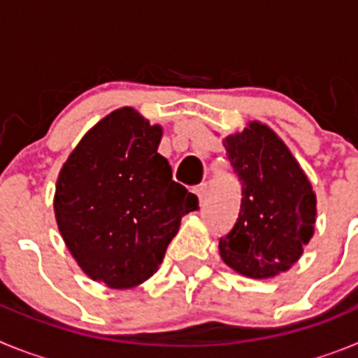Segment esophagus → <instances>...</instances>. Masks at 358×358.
I'll return each mask as SVG.
<instances>
[{
	"label": "esophagus",
	"mask_w": 358,
	"mask_h": 358,
	"mask_svg": "<svg viewBox=\"0 0 358 358\" xmlns=\"http://www.w3.org/2000/svg\"><path fill=\"white\" fill-rule=\"evenodd\" d=\"M194 194L197 195L199 197V202H204V199H206V195H208V185H199V186H195L194 188Z\"/></svg>",
	"instance_id": "esophagus-1"
}]
</instances>
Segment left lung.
<instances>
[{
  "label": "left lung",
  "instance_id": "1",
  "mask_svg": "<svg viewBox=\"0 0 358 358\" xmlns=\"http://www.w3.org/2000/svg\"><path fill=\"white\" fill-rule=\"evenodd\" d=\"M222 143L242 186V201L218 251L238 274L273 278L299 260L314 235V189L289 147L264 123L251 122Z\"/></svg>",
  "mask_w": 358,
  "mask_h": 358
}]
</instances>
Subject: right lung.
<instances>
[{"label": "right lung", "mask_w": 358, "mask_h": 358, "mask_svg": "<svg viewBox=\"0 0 358 358\" xmlns=\"http://www.w3.org/2000/svg\"><path fill=\"white\" fill-rule=\"evenodd\" d=\"M163 129L132 107L102 118L80 140L55 186L57 226L91 280L132 289L156 273L181 218L199 199L157 154Z\"/></svg>", "instance_id": "obj_1"}]
</instances>
